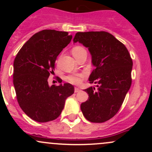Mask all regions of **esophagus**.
I'll return each mask as SVG.
<instances>
[{"instance_id": "esophagus-1", "label": "esophagus", "mask_w": 152, "mask_h": 152, "mask_svg": "<svg viewBox=\"0 0 152 152\" xmlns=\"http://www.w3.org/2000/svg\"><path fill=\"white\" fill-rule=\"evenodd\" d=\"M80 91H81V89H80L79 88H78V87H75V88H74L75 93H77V92H79Z\"/></svg>"}]
</instances>
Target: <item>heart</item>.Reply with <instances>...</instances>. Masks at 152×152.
I'll return each mask as SVG.
<instances>
[{"label":"heart","mask_w":152,"mask_h":152,"mask_svg":"<svg viewBox=\"0 0 152 152\" xmlns=\"http://www.w3.org/2000/svg\"><path fill=\"white\" fill-rule=\"evenodd\" d=\"M84 48L83 47L77 46H75L72 49V53L73 55L74 54H76L78 53L81 50H83ZM86 76V72H81V73H75V74H72L71 75H69V76L67 77L68 81H69L70 83H73V84H80L81 83L82 80Z\"/></svg>","instance_id":"heart-1"}]
</instances>
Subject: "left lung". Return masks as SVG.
<instances>
[{
  "mask_svg": "<svg viewBox=\"0 0 152 152\" xmlns=\"http://www.w3.org/2000/svg\"><path fill=\"white\" fill-rule=\"evenodd\" d=\"M88 48L95 69L89 83H98L97 89L91 86L81 104L84 117L94 123L105 122L116 115L123 104L132 84L133 62L126 46L106 31L78 32L74 43Z\"/></svg>",
  "mask_w": 152,
  "mask_h": 152,
  "instance_id": "1",
  "label": "left lung"
}]
</instances>
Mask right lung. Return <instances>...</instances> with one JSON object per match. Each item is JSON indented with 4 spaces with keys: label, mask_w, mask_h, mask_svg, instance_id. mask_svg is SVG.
Wrapping results in <instances>:
<instances>
[{
    "label": "right lung",
    "mask_w": 152,
    "mask_h": 152,
    "mask_svg": "<svg viewBox=\"0 0 152 152\" xmlns=\"http://www.w3.org/2000/svg\"><path fill=\"white\" fill-rule=\"evenodd\" d=\"M72 36L65 31L43 30L29 38L15 56L13 85L23 112L38 122L53 121L60 116L66 99L74 93L70 83L50 86L55 62ZM61 83V82H60Z\"/></svg>",
    "instance_id": "obj_1"
}]
</instances>
